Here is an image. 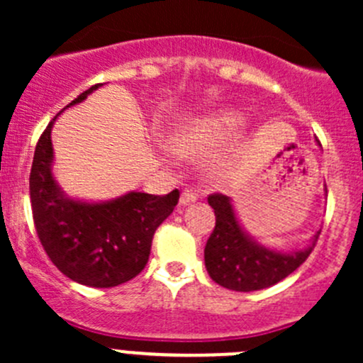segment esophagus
Returning <instances> with one entry per match:
<instances>
[{
	"instance_id": "esophagus-1",
	"label": "esophagus",
	"mask_w": 363,
	"mask_h": 363,
	"mask_svg": "<svg viewBox=\"0 0 363 363\" xmlns=\"http://www.w3.org/2000/svg\"><path fill=\"white\" fill-rule=\"evenodd\" d=\"M199 200V193H195L193 189H184L181 195V205H189Z\"/></svg>"
}]
</instances>
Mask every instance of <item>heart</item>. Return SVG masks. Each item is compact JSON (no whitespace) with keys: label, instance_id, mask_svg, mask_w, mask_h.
I'll return each instance as SVG.
<instances>
[{"label":"heart","instance_id":"1","mask_svg":"<svg viewBox=\"0 0 363 363\" xmlns=\"http://www.w3.org/2000/svg\"><path fill=\"white\" fill-rule=\"evenodd\" d=\"M239 113L232 111L193 117L168 135V145L175 155L182 156V158H203V156L211 155L214 149H218L219 145L225 144L230 135L233 133V130L239 126ZM226 167H228L226 156H214L207 163V172L218 177L226 170Z\"/></svg>","mask_w":363,"mask_h":363}]
</instances>
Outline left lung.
Segmentation results:
<instances>
[{"mask_svg": "<svg viewBox=\"0 0 363 363\" xmlns=\"http://www.w3.org/2000/svg\"><path fill=\"white\" fill-rule=\"evenodd\" d=\"M208 205L214 208L216 226L203 251L205 269L214 283L233 291L263 290L283 281L306 262L320 235L306 250H274L246 232L230 196L216 193L208 196Z\"/></svg>", "mask_w": 363, "mask_h": 363, "instance_id": "1", "label": "left lung"}]
</instances>
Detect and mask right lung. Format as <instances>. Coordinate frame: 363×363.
<instances>
[{
  "label": "right lung",
  "instance_id": "obj_1",
  "mask_svg": "<svg viewBox=\"0 0 363 363\" xmlns=\"http://www.w3.org/2000/svg\"><path fill=\"white\" fill-rule=\"evenodd\" d=\"M101 86H91L67 108ZM57 116L36 144L29 175L36 233L50 262L72 281L91 288L117 286L144 270L156 228L172 214L179 191L164 196L130 191L105 202L68 196L52 174L50 133Z\"/></svg>",
  "mask_w": 363,
  "mask_h": 363
}]
</instances>
